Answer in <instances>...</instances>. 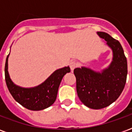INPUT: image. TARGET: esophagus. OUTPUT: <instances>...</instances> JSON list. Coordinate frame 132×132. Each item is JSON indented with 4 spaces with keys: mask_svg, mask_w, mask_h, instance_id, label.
<instances>
[{
    "mask_svg": "<svg viewBox=\"0 0 132 132\" xmlns=\"http://www.w3.org/2000/svg\"><path fill=\"white\" fill-rule=\"evenodd\" d=\"M78 66V63L77 62H76V61H71V62H70L69 63V66H70V69L71 71H73Z\"/></svg>",
    "mask_w": 132,
    "mask_h": 132,
    "instance_id": "34e87169",
    "label": "esophagus"
}]
</instances>
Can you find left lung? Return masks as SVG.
I'll return each mask as SVG.
<instances>
[{
  "label": "left lung",
  "instance_id": "obj_1",
  "mask_svg": "<svg viewBox=\"0 0 132 132\" xmlns=\"http://www.w3.org/2000/svg\"><path fill=\"white\" fill-rule=\"evenodd\" d=\"M113 53L112 61L107 69L96 72L86 67L74 69L76 90L81 102L88 108L99 110L116 100L125 88L127 76V61L119 42L108 33L97 32Z\"/></svg>",
  "mask_w": 132,
  "mask_h": 132
}]
</instances>
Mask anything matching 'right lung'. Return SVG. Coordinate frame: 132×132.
<instances>
[{
  "mask_svg": "<svg viewBox=\"0 0 132 132\" xmlns=\"http://www.w3.org/2000/svg\"><path fill=\"white\" fill-rule=\"evenodd\" d=\"M7 55L5 65V77L10 94L17 102L28 110H42L55 102L61 81L64 75L71 71L69 66L55 71L44 83L34 88H25L16 86L11 80L7 71Z\"/></svg>",
  "mask_w": 132,
  "mask_h": 132,
  "instance_id": "add662e5",
  "label": "right lung"
}]
</instances>
